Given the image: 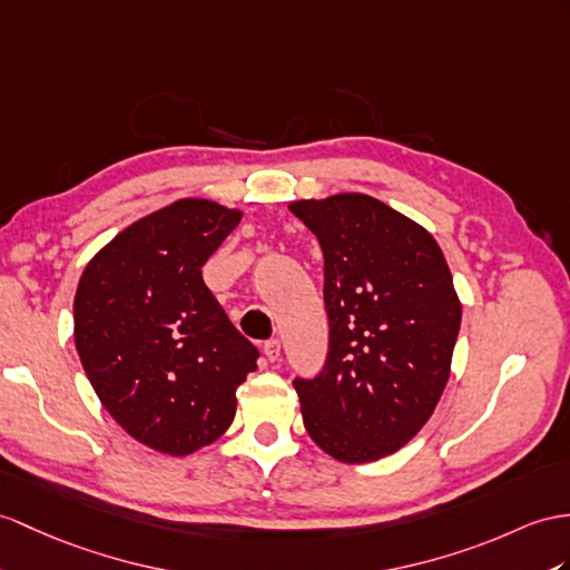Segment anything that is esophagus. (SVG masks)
<instances>
[{
	"mask_svg": "<svg viewBox=\"0 0 570 570\" xmlns=\"http://www.w3.org/2000/svg\"><path fill=\"white\" fill-rule=\"evenodd\" d=\"M263 353H266V357L271 360V363H275V360L281 357V341L271 338V341L263 343Z\"/></svg>",
	"mask_w": 570,
	"mask_h": 570,
	"instance_id": "34e87169",
	"label": "esophagus"
}]
</instances>
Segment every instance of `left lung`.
<instances>
[{"mask_svg":"<svg viewBox=\"0 0 570 570\" xmlns=\"http://www.w3.org/2000/svg\"><path fill=\"white\" fill-rule=\"evenodd\" d=\"M324 252L328 355L295 380L302 421L328 456L382 460L419 435L445 392L462 302L425 227L365 193L295 200Z\"/></svg>","mask_w":570,"mask_h":570,"instance_id":"8db88e82","label":"left lung"}]
</instances>
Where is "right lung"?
Listing matches in <instances>:
<instances>
[{
    "mask_svg": "<svg viewBox=\"0 0 570 570\" xmlns=\"http://www.w3.org/2000/svg\"><path fill=\"white\" fill-rule=\"evenodd\" d=\"M242 210L180 198L132 222L87 263L75 295V345L125 433L186 456L225 435L258 351L232 326L203 266Z\"/></svg>",
    "mask_w": 570,
    "mask_h": 570,
    "instance_id": "add662e5",
    "label": "right lung"
}]
</instances>
